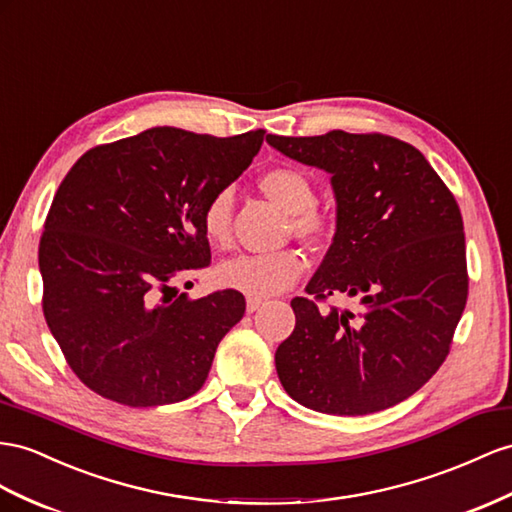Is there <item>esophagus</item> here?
<instances>
[{
    "label": "esophagus",
    "instance_id": "1",
    "mask_svg": "<svg viewBox=\"0 0 512 512\" xmlns=\"http://www.w3.org/2000/svg\"><path fill=\"white\" fill-rule=\"evenodd\" d=\"M261 305H264V298H255V296H248V298H246V311H248V313L257 311Z\"/></svg>",
    "mask_w": 512,
    "mask_h": 512
}]
</instances>
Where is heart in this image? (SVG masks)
Wrapping results in <instances>:
<instances>
[{"instance_id": "obj_1", "label": "heart", "mask_w": 512, "mask_h": 512, "mask_svg": "<svg viewBox=\"0 0 512 512\" xmlns=\"http://www.w3.org/2000/svg\"><path fill=\"white\" fill-rule=\"evenodd\" d=\"M257 188L285 214H290V229L300 240L318 244L331 233V218L313 207L316 188L303 170L294 166H274L257 179ZM231 220L233 196L229 190H220L203 207L201 225L205 238L218 248H227L231 244ZM303 272V253L296 248H283L277 253L233 257L218 266L216 279L229 290L266 298L285 292Z\"/></svg>"}]
</instances>
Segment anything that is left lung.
I'll return each mask as SVG.
<instances>
[{
    "instance_id": "obj_1",
    "label": "left lung",
    "mask_w": 512,
    "mask_h": 512,
    "mask_svg": "<svg viewBox=\"0 0 512 512\" xmlns=\"http://www.w3.org/2000/svg\"><path fill=\"white\" fill-rule=\"evenodd\" d=\"M292 160L331 175L333 244L277 348L283 389L307 409L368 415L406 400L450 352L467 303V259L454 194L409 142L383 134L266 138ZM346 293L361 312L318 310Z\"/></svg>"
}]
</instances>
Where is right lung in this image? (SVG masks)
Wrapping results in <instances>:
<instances>
[{
  "instance_id": "right-lung-1",
  "label": "right lung",
  "mask_w": 512,
  "mask_h": 512,
  "mask_svg": "<svg viewBox=\"0 0 512 512\" xmlns=\"http://www.w3.org/2000/svg\"><path fill=\"white\" fill-rule=\"evenodd\" d=\"M264 134L153 127L86 151L62 179L38 246L43 313L88 389L160 406L203 387L244 296L190 300L173 283L209 266L203 207L251 166Z\"/></svg>"
}]
</instances>
